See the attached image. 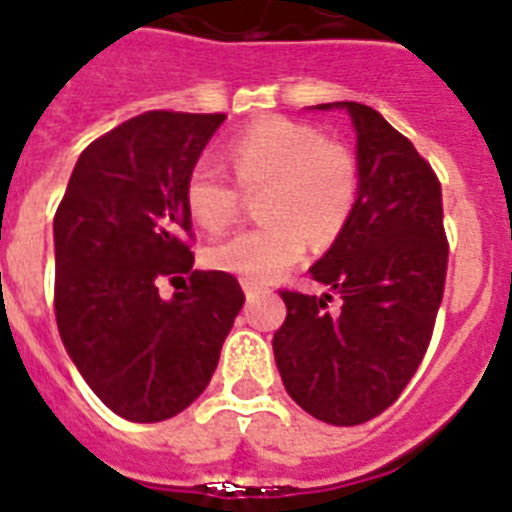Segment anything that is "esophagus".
Here are the masks:
<instances>
[{"label":"esophagus","instance_id":"34e87169","mask_svg":"<svg viewBox=\"0 0 512 512\" xmlns=\"http://www.w3.org/2000/svg\"><path fill=\"white\" fill-rule=\"evenodd\" d=\"M243 290H246V298L248 300H253V298H259V287L256 285H251V282H243Z\"/></svg>","mask_w":512,"mask_h":512}]
</instances>
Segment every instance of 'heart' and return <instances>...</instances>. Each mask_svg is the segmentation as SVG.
Segmentation results:
<instances>
[{
	"label": "heart",
	"mask_w": 512,
	"mask_h": 512,
	"mask_svg": "<svg viewBox=\"0 0 512 512\" xmlns=\"http://www.w3.org/2000/svg\"><path fill=\"white\" fill-rule=\"evenodd\" d=\"M235 182L209 160L186 178V209L196 225L222 233L243 209V194H256L264 225L243 230L207 248L204 259L251 285H266L298 264L316 246H329L347 227L357 202V160L342 142L290 119L256 121L227 147Z\"/></svg>",
	"instance_id": "obj_1"
}]
</instances>
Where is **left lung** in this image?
<instances>
[{
	"label": "left lung",
	"instance_id": "8db88e82",
	"mask_svg": "<svg viewBox=\"0 0 512 512\" xmlns=\"http://www.w3.org/2000/svg\"><path fill=\"white\" fill-rule=\"evenodd\" d=\"M347 108L360 189L347 227L310 279L342 298L282 290L274 360L287 393L336 427L362 425L399 399L430 347L448 272L443 189L432 165L381 113ZM318 108H331L323 103Z\"/></svg>",
	"mask_w": 512,
	"mask_h": 512
}]
</instances>
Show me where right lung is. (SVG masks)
I'll list each match as a JSON object with an SVG mask.
<instances>
[{
  "instance_id": "obj_1",
  "label": "right lung",
  "mask_w": 512,
  "mask_h": 512,
  "mask_svg": "<svg viewBox=\"0 0 512 512\" xmlns=\"http://www.w3.org/2000/svg\"><path fill=\"white\" fill-rule=\"evenodd\" d=\"M225 113L147 111L85 147L54 214V313L69 357L129 422L176 417L212 381L243 290L191 272L183 189ZM190 274L163 301L156 282Z\"/></svg>"
}]
</instances>
